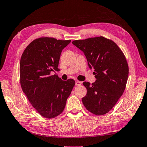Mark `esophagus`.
Returning <instances> with one entry per match:
<instances>
[{
  "label": "esophagus",
  "instance_id": "1",
  "mask_svg": "<svg viewBox=\"0 0 147 147\" xmlns=\"http://www.w3.org/2000/svg\"><path fill=\"white\" fill-rule=\"evenodd\" d=\"M81 84H82V82L81 81H76V86H80Z\"/></svg>",
  "mask_w": 147,
  "mask_h": 147
}]
</instances>
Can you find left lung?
<instances>
[{
	"mask_svg": "<svg viewBox=\"0 0 147 147\" xmlns=\"http://www.w3.org/2000/svg\"><path fill=\"white\" fill-rule=\"evenodd\" d=\"M72 43L84 52L96 79L91 84L83 82L87 93L82 103L94 115L106 114L125 90L129 76L126 58L114 41L103 36L75 40Z\"/></svg>",
	"mask_w": 147,
	"mask_h": 147,
	"instance_id": "obj_1",
	"label": "left lung"
}]
</instances>
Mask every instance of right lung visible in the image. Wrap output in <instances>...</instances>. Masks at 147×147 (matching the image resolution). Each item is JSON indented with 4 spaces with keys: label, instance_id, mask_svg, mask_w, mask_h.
<instances>
[{
    "label": "right lung",
    "instance_id": "right-lung-1",
    "mask_svg": "<svg viewBox=\"0 0 147 147\" xmlns=\"http://www.w3.org/2000/svg\"><path fill=\"white\" fill-rule=\"evenodd\" d=\"M71 40L42 37L33 40L24 50L20 63L22 89L40 115L53 118L64 110L75 86L74 79L62 81L52 71H59L62 50Z\"/></svg>",
    "mask_w": 147,
    "mask_h": 147
}]
</instances>
